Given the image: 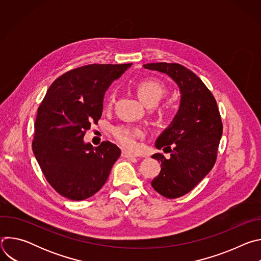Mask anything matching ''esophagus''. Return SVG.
I'll use <instances>...</instances> for the list:
<instances>
[{"instance_id":"1","label":"esophagus","mask_w":261,"mask_h":261,"mask_svg":"<svg viewBox=\"0 0 261 261\" xmlns=\"http://www.w3.org/2000/svg\"><path fill=\"white\" fill-rule=\"evenodd\" d=\"M122 157H123V158H127V159H133V158H136V156H135V155L130 154V153L125 152V151H123V152H122Z\"/></svg>"}]
</instances>
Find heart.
I'll use <instances>...</instances> for the list:
<instances>
[{
    "mask_svg": "<svg viewBox=\"0 0 261 261\" xmlns=\"http://www.w3.org/2000/svg\"><path fill=\"white\" fill-rule=\"evenodd\" d=\"M138 98L145 105L156 104L166 93V88L163 83L156 80H143L134 86ZM115 101L114 96L108 94L103 102L104 108L111 107ZM144 135L142 129L130 125H121L114 129V136L117 141L126 150L133 151L136 147V141Z\"/></svg>",
    "mask_w": 261,
    "mask_h": 261,
    "instance_id": "obj_1",
    "label": "heart"
}]
</instances>
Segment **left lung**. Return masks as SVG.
<instances>
[{
	"mask_svg": "<svg viewBox=\"0 0 261 261\" xmlns=\"http://www.w3.org/2000/svg\"><path fill=\"white\" fill-rule=\"evenodd\" d=\"M145 69L166 73L180 90V106L171 125L159 136L156 147L170 153L152 158L161 162L152 187L166 198H178L193 190L214 167L223 124L217 101L191 70L176 63H151Z\"/></svg>",
	"mask_w": 261,
	"mask_h": 261,
	"instance_id": "1",
	"label": "left lung"
}]
</instances>
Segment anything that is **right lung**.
I'll list each match as a JSON object with an SVG mask.
<instances>
[{"instance_id":"add662e5","label":"right lung","mask_w":261,"mask_h":261,"mask_svg":"<svg viewBox=\"0 0 261 261\" xmlns=\"http://www.w3.org/2000/svg\"><path fill=\"white\" fill-rule=\"evenodd\" d=\"M131 64H91L72 69L49 87L38 107L34 155L51 187L70 200H85L106 182L121 156L113 142H84L102 115L106 89Z\"/></svg>"}]
</instances>
